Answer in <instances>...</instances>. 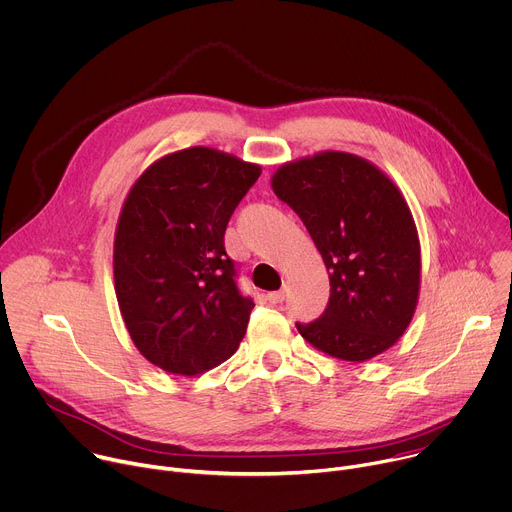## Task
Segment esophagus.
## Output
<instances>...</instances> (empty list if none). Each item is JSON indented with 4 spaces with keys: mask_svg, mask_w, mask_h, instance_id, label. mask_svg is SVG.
Here are the masks:
<instances>
[{
    "mask_svg": "<svg viewBox=\"0 0 512 512\" xmlns=\"http://www.w3.org/2000/svg\"><path fill=\"white\" fill-rule=\"evenodd\" d=\"M268 302H272V304H280L282 300H284V292L282 290H276V292H268Z\"/></svg>",
    "mask_w": 512,
    "mask_h": 512,
    "instance_id": "34e87169",
    "label": "esophagus"
}]
</instances>
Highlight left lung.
I'll return each mask as SVG.
<instances>
[{"label": "left lung", "instance_id": "8db88e82", "mask_svg": "<svg viewBox=\"0 0 512 512\" xmlns=\"http://www.w3.org/2000/svg\"><path fill=\"white\" fill-rule=\"evenodd\" d=\"M272 189L319 248L331 296L298 333L343 361H367L405 333L420 294V240L395 183L373 163L325 151L282 165Z\"/></svg>", "mask_w": 512, "mask_h": 512}]
</instances>
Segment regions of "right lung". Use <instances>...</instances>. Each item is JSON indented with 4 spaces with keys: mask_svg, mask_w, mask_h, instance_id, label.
<instances>
[{
    "mask_svg": "<svg viewBox=\"0 0 512 512\" xmlns=\"http://www.w3.org/2000/svg\"><path fill=\"white\" fill-rule=\"evenodd\" d=\"M260 167L191 147L155 161L131 187L115 234V290L139 353L197 375L236 353L252 298L236 284L226 226Z\"/></svg>",
    "mask_w": 512,
    "mask_h": 512,
    "instance_id": "1",
    "label": "right lung"
}]
</instances>
